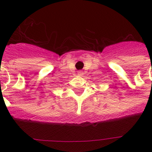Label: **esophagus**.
I'll return each instance as SVG.
<instances>
[{
    "label": "esophagus",
    "instance_id": "34e87169",
    "mask_svg": "<svg viewBox=\"0 0 152 152\" xmlns=\"http://www.w3.org/2000/svg\"><path fill=\"white\" fill-rule=\"evenodd\" d=\"M78 76H82V75H83V72L82 71V70H79V71H78Z\"/></svg>",
    "mask_w": 152,
    "mask_h": 152
}]
</instances>
